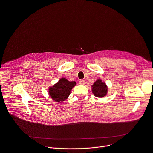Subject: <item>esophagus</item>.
<instances>
[{
  "mask_svg": "<svg viewBox=\"0 0 153 153\" xmlns=\"http://www.w3.org/2000/svg\"><path fill=\"white\" fill-rule=\"evenodd\" d=\"M79 83L81 84V85H84V84H86V81L83 79H80L79 81Z\"/></svg>",
  "mask_w": 153,
  "mask_h": 153,
  "instance_id": "obj_1",
  "label": "esophagus"
}]
</instances>
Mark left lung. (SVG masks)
<instances>
[{
	"mask_svg": "<svg viewBox=\"0 0 153 153\" xmlns=\"http://www.w3.org/2000/svg\"><path fill=\"white\" fill-rule=\"evenodd\" d=\"M92 92L94 95L99 98L105 97L108 92V88L106 84L101 79H97L92 86Z\"/></svg>",
	"mask_w": 153,
	"mask_h": 153,
	"instance_id": "obj_1",
	"label": "left lung"
}]
</instances>
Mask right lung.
<instances>
[{
	"label": "right lung",
	"mask_w": 153,
	"mask_h": 153,
	"mask_svg": "<svg viewBox=\"0 0 153 153\" xmlns=\"http://www.w3.org/2000/svg\"><path fill=\"white\" fill-rule=\"evenodd\" d=\"M75 85V81H69L62 78L53 86L49 88V95L56 102L63 101L69 96L71 90Z\"/></svg>",
	"instance_id": "1"
}]
</instances>
